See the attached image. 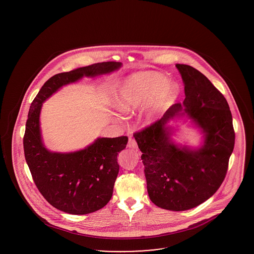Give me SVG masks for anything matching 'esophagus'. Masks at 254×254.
<instances>
[{
    "mask_svg": "<svg viewBox=\"0 0 254 254\" xmlns=\"http://www.w3.org/2000/svg\"><path fill=\"white\" fill-rule=\"evenodd\" d=\"M127 146H128L129 148H137V147H138L137 143L135 142V140L132 139V138H129V140H128V144H127Z\"/></svg>",
    "mask_w": 254,
    "mask_h": 254,
    "instance_id": "1",
    "label": "esophagus"
}]
</instances>
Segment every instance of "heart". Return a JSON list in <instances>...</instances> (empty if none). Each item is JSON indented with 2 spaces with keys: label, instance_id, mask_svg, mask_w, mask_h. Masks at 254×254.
Instances as JSON below:
<instances>
[{
  "label": "heart",
  "instance_id": "heart-1",
  "mask_svg": "<svg viewBox=\"0 0 254 254\" xmlns=\"http://www.w3.org/2000/svg\"><path fill=\"white\" fill-rule=\"evenodd\" d=\"M179 94V86L158 72L136 73L128 77L116 94V106L125 113L144 109L142 118L152 123L169 109Z\"/></svg>",
  "mask_w": 254,
  "mask_h": 254
}]
</instances>
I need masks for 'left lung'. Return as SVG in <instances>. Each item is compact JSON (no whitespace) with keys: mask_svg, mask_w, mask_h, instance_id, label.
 Returning <instances> with one entry per match:
<instances>
[{"mask_svg":"<svg viewBox=\"0 0 254 254\" xmlns=\"http://www.w3.org/2000/svg\"><path fill=\"white\" fill-rule=\"evenodd\" d=\"M186 99L171 106L163 117L134 134L145 166L146 188L153 204L183 211L201 205L224 181L235 133L226 98L204 74L188 64H176ZM188 120L202 134L198 148L176 143L170 121Z\"/></svg>","mask_w":254,"mask_h":254,"instance_id":"8db88e82","label":"left lung"}]
</instances>
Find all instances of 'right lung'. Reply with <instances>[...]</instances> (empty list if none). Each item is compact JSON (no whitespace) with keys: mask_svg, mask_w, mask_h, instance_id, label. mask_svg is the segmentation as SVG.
Instances as JSON below:
<instances>
[{"mask_svg":"<svg viewBox=\"0 0 254 254\" xmlns=\"http://www.w3.org/2000/svg\"><path fill=\"white\" fill-rule=\"evenodd\" d=\"M119 62H104L52 76L33 100L25 125L24 157L32 178L49 204L69 214H87L104 207L111 199L119 172L117 156L128 138H97L85 148L54 152L43 142L40 114L43 103L64 85L118 70Z\"/></svg>","mask_w":254,"mask_h":254,"instance_id":"1","label":"right lung"}]
</instances>
